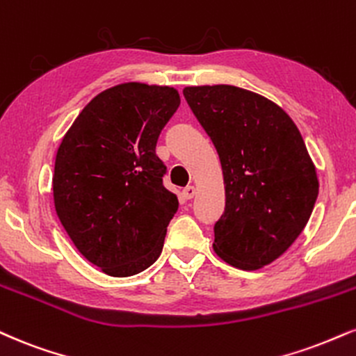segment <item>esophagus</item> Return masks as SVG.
Wrapping results in <instances>:
<instances>
[{"mask_svg":"<svg viewBox=\"0 0 356 356\" xmlns=\"http://www.w3.org/2000/svg\"><path fill=\"white\" fill-rule=\"evenodd\" d=\"M182 195H184V199H186V200L194 199V195H195V187H192V186L186 187V189L182 191Z\"/></svg>","mask_w":356,"mask_h":356,"instance_id":"obj_1","label":"esophagus"}]
</instances>
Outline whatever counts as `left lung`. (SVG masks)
<instances>
[{
    "mask_svg": "<svg viewBox=\"0 0 356 356\" xmlns=\"http://www.w3.org/2000/svg\"><path fill=\"white\" fill-rule=\"evenodd\" d=\"M184 97L224 172L213 250L234 267L257 270L292 245L315 207L318 179L303 137L284 109L247 89L194 86Z\"/></svg>",
    "mask_w": 356,
    "mask_h": 356,
    "instance_id": "left-lung-1",
    "label": "left lung"
}]
</instances>
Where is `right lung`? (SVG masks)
Here are the masks:
<instances>
[{"label": "right lung", "mask_w": 356, "mask_h": 356, "mask_svg": "<svg viewBox=\"0 0 356 356\" xmlns=\"http://www.w3.org/2000/svg\"><path fill=\"white\" fill-rule=\"evenodd\" d=\"M179 104L169 86H114L81 111L56 154V213L108 275H136L159 259L179 200L156 145Z\"/></svg>", "instance_id": "add662e5"}]
</instances>
